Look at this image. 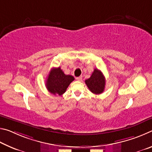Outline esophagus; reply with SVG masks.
Returning a JSON list of instances; mask_svg holds the SVG:
<instances>
[{
    "label": "esophagus",
    "instance_id": "obj_1",
    "mask_svg": "<svg viewBox=\"0 0 152 152\" xmlns=\"http://www.w3.org/2000/svg\"><path fill=\"white\" fill-rule=\"evenodd\" d=\"M76 79L77 80H78V81H80V80H82V76H78V77H76Z\"/></svg>",
    "mask_w": 152,
    "mask_h": 152
}]
</instances>
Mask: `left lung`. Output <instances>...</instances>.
Listing matches in <instances>:
<instances>
[{"instance_id": "8db88e82", "label": "left lung", "mask_w": 152, "mask_h": 152, "mask_svg": "<svg viewBox=\"0 0 152 152\" xmlns=\"http://www.w3.org/2000/svg\"><path fill=\"white\" fill-rule=\"evenodd\" d=\"M105 78L101 70L94 69L91 76L85 80V83L92 93L99 94L104 91Z\"/></svg>"}]
</instances>
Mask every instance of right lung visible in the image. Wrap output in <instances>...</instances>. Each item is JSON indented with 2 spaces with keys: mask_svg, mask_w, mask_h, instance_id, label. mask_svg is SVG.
I'll use <instances>...</instances> for the list:
<instances>
[{
  "mask_svg": "<svg viewBox=\"0 0 152 152\" xmlns=\"http://www.w3.org/2000/svg\"><path fill=\"white\" fill-rule=\"evenodd\" d=\"M74 78L71 75H66L60 67L51 70L46 80V88L51 94L61 96L66 92L67 88Z\"/></svg>",
  "mask_w": 152,
  "mask_h": 152,
  "instance_id": "obj_1",
  "label": "right lung"
}]
</instances>
